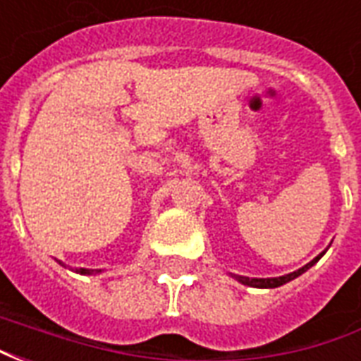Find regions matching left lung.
<instances>
[{
	"mask_svg": "<svg viewBox=\"0 0 361 361\" xmlns=\"http://www.w3.org/2000/svg\"><path fill=\"white\" fill-rule=\"evenodd\" d=\"M321 255H323V253H321ZM321 255L313 259V261H311V263H307V265H305V267H302L300 271L290 272V274H284V276H279V279H250V276H238V280H240L242 284H245V286H255V288H276V286H282V284H286V282H290V280H294L295 276H300V274L307 271L310 267L315 265L319 259H321Z\"/></svg>",
	"mask_w": 361,
	"mask_h": 361,
	"instance_id": "left-lung-1",
	"label": "left lung"
}]
</instances>
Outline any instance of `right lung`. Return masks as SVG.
<instances>
[{"mask_svg":"<svg viewBox=\"0 0 361 361\" xmlns=\"http://www.w3.org/2000/svg\"><path fill=\"white\" fill-rule=\"evenodd\" d=\"M77 272H81V274H90L92 271H89V269H77Z\"/></svg>","mask_w":361,"mask_h":361,"instance_id":"add662e5","label":"right lung"}]
</instances>
